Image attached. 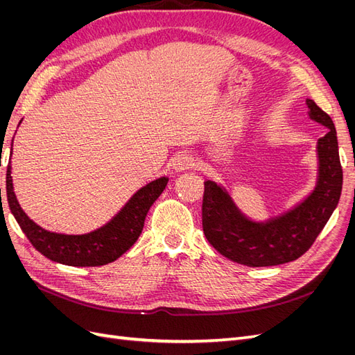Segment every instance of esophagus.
Returning <instances> with one entry per match:
<instances>
[{
  "mask_svg": "<svg viewBox=\"0 0 355 355\" xmlns=\"http://www.w3.org/2000/svg\"><path fill=\"white\" fill-rule=\"evenodd\" d=\"M192 166H194V159H192V158L188 157V155H179V157L175 158V161H173V168H175L176 171H184V170L192 168Z\"/></svg>",
  "mask_w": 355,
  "mask_h": 355,
  "instance_id": "esophagus-1",
  "label": "esophagus"
}]
</instances>
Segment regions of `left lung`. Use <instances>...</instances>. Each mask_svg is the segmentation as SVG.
I'll return each mask as SVG.
<instances>
[{
    "mask_svg": "<svg viewBox=\"0 0 355 355\" xmlns=\"http://www.w3.org/2000/svg\"><path fill=\"white\" fill-rule=\"evenodd\" d=\"M309 118L329 132L318 139L317 187L304 202L283 216L253 222L235 207L230 194L211 180L204 182L202 231L209 243L228 259L247 266H272L302 256L336 209L342 191V166L331 118L306 99Z\"/></svg>",
    "mask_w": 355,
    "mask_h": 355,
    "instance_id": "1",
    "label": "left lung"
}]
</instances>
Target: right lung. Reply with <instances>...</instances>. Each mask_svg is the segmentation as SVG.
<instances>
[{
  "label": "right lung",
  "instance_id": "add662e5",
  "mask_svg": "<svg viewBox=\"0 0 355 355\" xmlns=\"http://www.w3.org/2000/svg\"><path fill=\"white\" fill-rule=\"evenodd\" d=\"M13 146V145H12ZM168 179L159 178L149 182L128 200L116 216L102 228L83 235L56 234L42 230L20 209L13 191L12 167L7 166L6 189L10 210L16 218L31 244L55 261L69 266H101L118 259L136 243L144 230L149 207L164 191ZM1 191V189H0Z\"/></svg>",
  "mask_w": 355,
  "mask_h": 355
}]
</instances>
